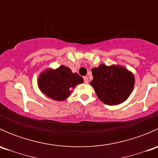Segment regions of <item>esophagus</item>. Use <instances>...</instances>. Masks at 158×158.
I'll use <instances>...</instances> for the list:
<instances>
[{
    "instance_id": "1",
    "label": "esophagus",
    "mask_w": 158,
    "mask_h": 158,
    "mask_svg": "<svg viewBox=\"0 0 158 158\" xmlns=\"http://www.w3.org/2000/svg\"><path fill=\"white\" fill-rule=\"evenodd\" d=\"M84 82L85 83H88L89 82V78L87 76H84Z\"/></svg>"
}]
</instances>
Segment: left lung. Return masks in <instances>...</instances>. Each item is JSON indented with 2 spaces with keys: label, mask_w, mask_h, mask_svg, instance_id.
Instances as JSON below:
<instances>
[{
  "label": "left lung",
  "mask_w": 158,
  "mask_h": 158,
  "mask_svg": "<svg viewBox=\"0 0 158 158\" xmlns=\"http://www.w3.org/2000/svg\"><path fill=\"white\" fill-rule=\"evenodd\" d=\"M93 79L90 85L103 103L115 106L128 99L135 84V76L120 65L101 64L92 69Z\"/></svg>",
  "instance_id": "obj_1"
}]
</instances>
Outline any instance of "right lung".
I'll return each mask as SVG.
<instances>
[{"label":"right lung","instance_id":"right-lung-1","mask_svg":"<svg viewBox=\"0 0 158 158\" xmlns=\"http://www.w3.org/2000/svg\"><path fill=\"white\" fill-rule=\"evenodd\" d=\"M83 82L82 76L63 65L56 69L48 68L41 72L37 84L40 90L48 98L62 102L67 99L73 89Z\"/></svg>","mask_w":158,"mask_h":158}]
</instances>
